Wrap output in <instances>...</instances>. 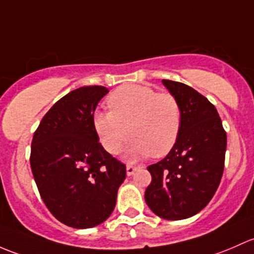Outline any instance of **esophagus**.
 Returning a JSON list of instances; mask_svg holds the SVG:
<instances>
[{"instance_id": "esophagus-1", "label": "esophagus", "mask_w": 254, "mask_h": 254, "mask_svg": "<svg viewBox=\"0 0 254 254\" xmlns=\"http://www.w3.org/2000/svg\"><path fill=\"white\" fill-rule=\"evenodd\" d=\"M138 167L137 166H132V165H127L126 167V172H127V176H132L133 174L135 172V170H137Z\"/></svg>"}]
</instances>
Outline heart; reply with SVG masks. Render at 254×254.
<instances>
[{"instance_id": "heart-1", "label": "heart", "mask_w": 254, "mask_h": 254, "mask_svg": "<svg viewBox=\"0 0 254 254\" xmlns=\"http://www.w3.org/2000/svg\"><path fill=\"white\" fill-rule=\"evenodd\" d=\"M110 111L94 112L93 125L110 154H119L133 135L127 160L161 156L176 143L181 127V110L176 98L145 85H124L108 99Z\"/></svg>"}]
</instances>
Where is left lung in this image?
<instances>
[{
	"mask_svg": "<svg viewBox=\"0 0 254 254\" xmlns=\"http://www.w3.org/2000/svg\"><path fill=\"white\" fill-rule=\"evenodd\" d=\"M181 110L179 137L170 153L148 166L145 203L165 220H182L210 202L224 172L226 132L215 106L193 88L161 80Z\"/></svg>",
	"mask_w": 254,
	"mask_h": 254,
	"instance_id": "left-lung-1",
	"label": "left lung"
}]
</instances>
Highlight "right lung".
Instances as JSON below:
<instances>
[{
    "label": "right lung",
    "mask_w": 254,
    "mask_h": 254,
    "mask_svg": "<svg viewBox=\"0 0 254 254\" xmlns=\"http://www.w3.org/2000/svg\"><path fill=\"white\" fill-rule=\"evenodd\" d=\"M108 93L101 85L72 90L49 110L31 142L39 193L52 215L74 229L104 223L126 179V166L103 148L94 129V111Z\"/></svg>",
    "instance_id": "obj_1"
}]
</instances>
